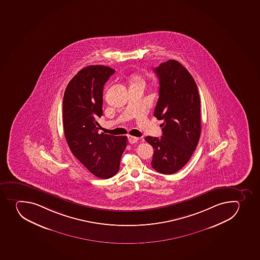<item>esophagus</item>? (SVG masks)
I'll return each instance as SVG.
<instances>
[{"label":"esophagus","instance_id":"obj_1","mask_svg":"<svg viewBox=\"0 0 260 260\" xmlns=\"http://www.w3.org/2000/svg\"><path fill=\"white\" fill-rule=\"evenodd\" d=\"M139 140H140V139H139L138 137H135V136H128V142H129V144L136 143Z\"/></svg>","mask_w":260,"mask_h":260}]
</instances>
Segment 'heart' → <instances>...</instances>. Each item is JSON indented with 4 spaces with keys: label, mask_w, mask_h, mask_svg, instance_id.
<instances>
[{
    "label": "heart",
    "mask_w": 260,
    "mask_h": 260,
    "mask_svg": "<svg viewBox=\"0 0 260 260\" xmlns=\"http://www.w3.org/2000/svg\"><path fill=\"white\" fill-rule=\"evenodd\" d=\"M143 82V81H142V79H141V77H139V76H136V77H133V82Z\"/></svg>",
    "instance_id": "b5f03b06"
}]
</instances>
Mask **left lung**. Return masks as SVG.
Listing matches in <instances>:
<instances>
[{
  "label": "left lung",
  "instance_id": "left-lung-1",
  "mask_svg": "<svg viewBox=\"0 0 260 260\" xmlns=\"http://www.w3.org/2000/svg\"><path fill=\"white\" fill-rule=\"evenodd\" d=\"M159 99L154 116L164 120L161 138L146 136L154 149L151 166L162 174L180 170L193 155L201 136V99L193 77L183 64L169 59L154 68Z\"/></svg>",
  "mask_w": 260,
  "mask_h": 260
}]
</instances>
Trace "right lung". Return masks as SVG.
I'll return each instance as SVG.
<instances>
[{
	"label": "right lung",
	"instance_id": "add662e5",
	"mask_svg": "<svg viewBox=\"0 0 260 260\" xmlns=\"http://www.w3.org/2000/svg\"><path fill=\"white\" fill-rule=\"evenodd\" d=\"M114 69L88 66L67 85L63 98V127L69 148L93 175L111 178L119 170L127 136L99 133L104 86Z\"/></svg>",
	"mask_w": 260,
	"mask_h": 260
}]
</instances>
